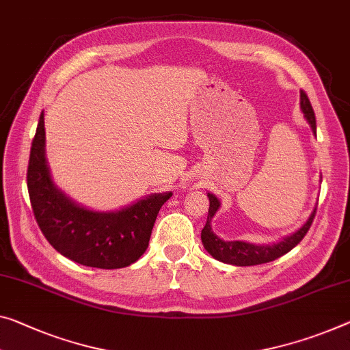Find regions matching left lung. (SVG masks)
I'll list each match as a JSON object with an SVG mask.
<instances>
[{"instance_id": "obj_1", "label": "left lung", "mask_w": 350, "mask_h": 350, "mask_svg": "<svg viewBox=\"0 0 350 350\" xmlns=\"http://www.w3.org/2000/svg\"><path fill=\"white\" fill-rule=\"evenodd\" d=\"M300 107H302L304 114L306 117V120L313 128V133H316V117H314V111L311 107V103L308 100V96L300 90ZM209 197V209H208V219L205 227L202 230V243L203 247L211 254L216 260L227 262V265H234V266H255V265H265V262L273 261L277 258L283 256L284 254H288L289 250H293L295 245H297L300 241L305 238V234L308 233V230L313 224L316 211H313L310 219L306 220V224L302 228H299L294 234L288 236L283 241L272 245H255V244H249V243H243V241H222L217 238L216 234L213 233L211 230V219L216 211L219 209V200L213 193H208Z\"/></svg>"}]
</instances>
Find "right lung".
Returning <instances> with one entry per match:
<instances>
[{
  "mask_svg": "<svg viewBox=\"0 0 350 350\" xmlns=\"http://www.w3.org/2000/svg\"><path fill=\"white\" fill-rule=\"evenodd\" d=\"M28 192L36 222L59 254L83 266L119 269L147 250L161 206L172 192L154 193L117 213H94L75 205L56 189L45 159L44 112L32 139Z\"/></svg>",
  "mask_w": 350,
  "mask_h": 350,
  "instance_id": "add662e5",
  "label": "right lung"
}]
</instances>
